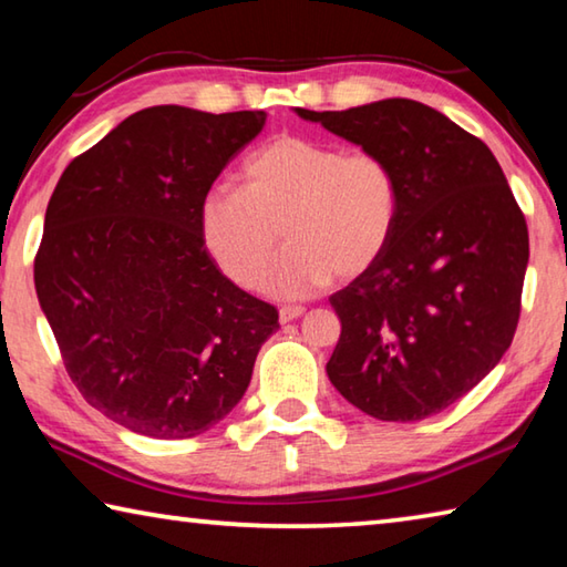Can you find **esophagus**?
Instances as JSON below:
<instances>
[{"label": "esophagus", "instance_id": "34e87169", "mask_svg": "<svg viewBox=\"0 0 567 567\" xmlns=\"http://www.w3.org/2000/svg\"><path fill=\"white\" fill-rule=\"evenodd\" d=\"M302 312H305V307H300V305H285V307H280V322L282 324L292 322V320L300 318Z\"/></svg>", "mask_w": 567, "mask_h": 567}]
</instances>
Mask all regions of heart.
Here are the masks:
<instances>
[{
	"label": "heart",
	"instance_id": "1",
	"mask_svg": "<svg viewBox=\"0 0 567 567\" xmlns=\"http://www.w3.org/2000/svg\"><path fill=\"white\" fill-rule=\"evenodd\" d=\"M239 179V189L213 187L203 197L199 235L219 270L247 290L262 282L282 233L292 245L265 285L280 300L364 272L395 233L398 175L375 152L282 134L245 159Z\"/></svg>",
	"mask_w": 567,
	"mask_h": 567
}]
</instances>
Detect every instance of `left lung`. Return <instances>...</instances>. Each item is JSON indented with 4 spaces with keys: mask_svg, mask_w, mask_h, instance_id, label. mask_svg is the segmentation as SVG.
I'll use <instances>...</instances> for the list:
<instances>
[{
    "mask_svg": "<svg viewBox=\"0 0 567 567\" xmlns=\"http://www.w3.org/2000/svg\"><path fill=\"white\" fill-rule=\"evenodd\" d=\"M295 112L385 157L400 185L385 252L330 297L342 332L328 378L370 417L435 415L511 348L530 255L520 207L485 142L427 104Z\"/></svg>",
    "mask_w": 567,
    "mask_h": 567,
    "instance_id": "left-lung-1",
    "label": "left lung"
}]
</instances>
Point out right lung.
I'll return each instance as SVG.
<instances>
[{
	"instance_id": "right-lung-1",
	"label": "right lung",
	"mask_w": 567,
	"mask_h": 567,
	"mask_svg": "<svg viewBox=\"0 0 567 567\" xmlns=\"http://www.w3.org/2000/svg\"><path fill=\"white\" fill-rule=\"evenodd\" d=\"M265 112L159 104L70 162L34 287L76 390L137 435L207 433L243 400L277 310L219 272L199 203Z\"/></svg>"
}]
</instances>
